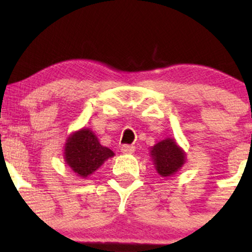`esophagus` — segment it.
<instances>
[{
	"label": "esophagus",
	"instance_id": "obj_1",
	"mask_svg": "<svg viewBox=\"0 0 252 252\" xmlns=\"http://www.w3.org/2000/svg\"><path fill=\"white\" fill-rule=\"evenodd\" d=\"M121 150H122V153H124V154H131V153L135 152V147L131 146V144H123L121 147Z\"/></svg>",
	"mask_w": 252,
	"mask_h": 252
}]
</instances>
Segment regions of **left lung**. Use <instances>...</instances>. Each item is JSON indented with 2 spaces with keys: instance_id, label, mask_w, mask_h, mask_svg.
<instances>
[{
  "instance_id": "8db88e82",
  "label": "left lung",
  "mask_w": 252,
  "mask_h": 252,
  "mask_svg": "<svg viewBox=\"0 0 252 252\" xmlns=\"http://www.w3.org/2000/svg\"><path fill=\"white\" fill-rule=\"evenodd\" d=\"M152 155L156 170L162 176L174 174L185 163V154L170 138L156 143L152 149Z\"/></svg>"
}]
</instances>
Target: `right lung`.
Masks as SVG:
<instances>
[{
  "label": "right lung",
  "mask_w": 252,
  "mask_h": 252,
  "mask_svg": "<svg viewBox=\"0 0 252 252\" xmlns=\"http://www.w3.org/2000/svg\"><path fill=\"white\" fill-rule=\"evenodd\" d=\"M114 152L98 142V138L89 129L74 132L65 147V161L79 176H88L102 166Z\"/></svg>",
  "instance_id": "right-lung-1"
}]
</instances>
